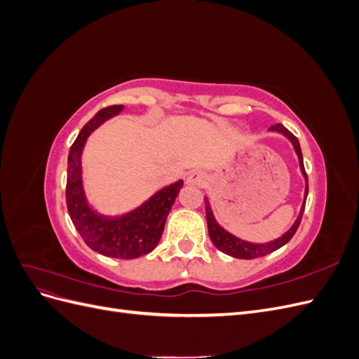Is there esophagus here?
Listing matches in <instances>:
<instances>
[{"label":"esophagus","mask_w":359,"mask_h":359,"mask_svg":"<svg viewBox=\"0 0 359 359\" xmlns=\"http://www.w3.org/2000/svg\"><path fill=\"white\" fill-rule=\"evenodd\" d=\"M186 182L189 184V186H196V187H205V186H206V182H208V177H206L203 172H199V170H194V172L189 173V177H187Z\"/></svg>","instance_id":"obj_1"}]
</instances>
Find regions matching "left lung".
I'll return each instance as SVG.
<instances>
[{
    "instance_id": "obj_1",
    "label": "left lung",
    "mask_w": 359,
    "mask_h": 359,
    "mask_svg": "<svg viewBox=\"0 0 359 359\" xmlns=\"http://www.w3.org/2000/svg\"><path fill=\"white\" fill-rule=\"evenodd\" d=\"M269 130H271V132H277V133L285 135L292 142L293 148H295V153H297L298 160H299L301 172H302L304 178H306V193H304V203L301 206V211H299L298 219L295 220V223H293V226L290 227V229L285 235H281L280 238H277V240L265 243V244H255V243H248V241L240 240V238H238V236H235V235L229 233L227 231H224L223 227L219 223H217V220L214 219V214L211 211V205H210L208 199L205 198L206 223H208V233H210V238H211L212 244L217 248H219L220 252L229 255L232 257H236V259H256V257H262V256H266L269 253L276 252V250H278L280 247H283L286 243H289L292 240V236L295 235L298 226L301 223V219H302L304 208H306V199H307V194H309V178H307L306 169H304V160H302L299 140L295 136H293L285 126H281V124L271 126Z\"/></svg>"
}]
</instances>
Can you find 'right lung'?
Segmentation results:
<instances>
[{"label": "right lung", "mask_w": 359, "mask_h": 359, "mask_svg": "<svg viewBox=\"0 0 359 359\" xmlns=\"http://www.w3.org/2000/svg\"><path fill=\"white\" fill-rule=\"evenodd\" d=\"M123 104L107 106L83 126L70 147L67 161L66 201L70 219L85 244L107 257L136 259L153 252L158 244L168 214L184 181L180 180L158 190L139 208L119 217L103 215L86 202L82 186V151L94 130L123 111Z\"/></svg>", "instance_id": "1"}]
</instances>
